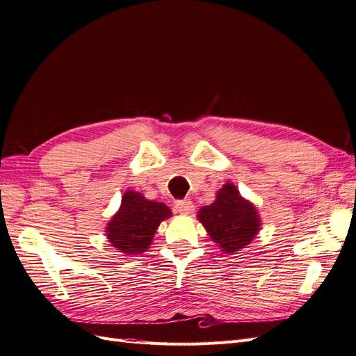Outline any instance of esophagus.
<instances>
[{
  "label": "esophagus",
  "mask_w": 356,
  "mask_h": 356,
  "mask_svg": "<svg viewBox=\"0 0 356 356\" xmlns=\"http://www.w3.org/2000/svg\"><path fill=\"white\" fill-rule=\"evenodd\" d=\"M175 208L179 213H184L188 215L193 212V202L190 199H184V200H177L175 203Z\"/></svg>",
  "instance_id": "1"
}]
</instances>
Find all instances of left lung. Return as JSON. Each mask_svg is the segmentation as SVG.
<instances>
[{"mask_svg":"<svg viewBox=\"0 0 356 356\" xmlns=\"http://www.w3.org/2000/svg\"><path fill=\"white\" fill-rule=\"evenodd\" d=\"M197 218L224 254H236L250 245L261 227L255 207L232 182L217 191L213 203L199 209Z\"/></svg>","mask_w":356,"mask_h":356,"instance_id":"obj_1","label":"left lung"}]
</instances>
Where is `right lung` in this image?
<instances>
[{"instance_id": "add662e5", "label": "right lung", "mask_w": 356, "mask_h": 356, "mask_svg": "<svg viewBox=\"0 0 356 356\" xmlns=\"http://www.w3.org/2000/svg\"><path fill=\"white\" fill-rule=\"evenodd\" d=\"M170 215L165 203L148 200L141 193L127 190L120 209L106 224V239L124 255L143 254L152 245L159 224Z\"/></svg>"}]
</instances>
